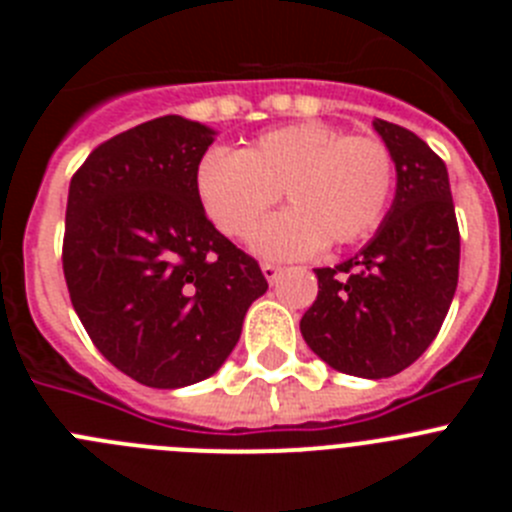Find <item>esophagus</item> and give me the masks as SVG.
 I'll list each match as a JSON object with an SVG mask.
<instances>
[{
  "instance_id": "1",
  "label": "esophagus",
  "mask_w": 512,
  "mask_h": 512,
  "mask_svg": "<svg viewBox=\"0 0 512 512\" xmlns=\"http://www.w3.org/2000/svg\"><path fill=\"white\" fill-rule=\"evenodd\" d=\"M261 271H264V277H266V282H277L279 279V274H282V269H279L277 264H261Z\"/></svg>"
}]
</instances>
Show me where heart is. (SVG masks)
Wrapping results in <instances>:
<instances>
[{
	"instance_id": "heart-1",
	"label": "heart",
	"mask_w": 512,
	"mask_h": 512,
	"mask_svg": "<svg viewBox=\"0 0 512 512\" xmlns=\"http://www.w3.org/2000/svg\"><path fill=\"white\" fill-rule=\"evenodd\" d=\"M395 184L390 148L325 122H295L259 135L241 153L207 151L194 187L225 235L246 238L284 192L289 210L251 238L261 259L292 261L325 243L348 246L382 223Z\"/></svg>"
}]
</instances>
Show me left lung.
Listing matches in <instances>:
<instances>
[{
    "mask_svg": "<svg viewBox=\"0 0 512 512\" xmlns=\"http://www.w3.org/2000/svg\"><path fill=\"white\" fill-rule=\"evenodd\" d=\"M372 125L392 153L395 200L354 259L315 269L318 300L300 330L336 372L382 379L438 336L459 282V225L449 171L428 143L395 122Z\"/></svg>",
    "mask_w": 512,
    "mask_h": 512,
    "instance_id": "1",
    "label": "left lung"
}]
</instances>
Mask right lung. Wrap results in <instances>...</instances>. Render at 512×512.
<instances>
[{
	"label": "right lung",
	"instance_id": "right-lung-1",
	"mask_svg": "<svg viewBox=\"0 0 512 512\" xmlns=\"http://www.w3.org/2000/svg\"><path fill=\"white\" fill-rule=\"evenodd\" d=\"M215 135L187 117H156L94 148L69 187L71 305L104 359L156 390L212 377L269 289L197 197L194 174Z\"/></svg>",
	"mask_w": 512,
	"mask_h": 512
}]
</instances>
